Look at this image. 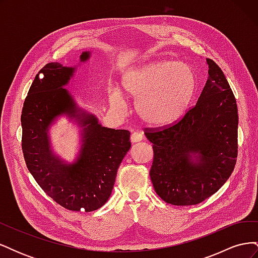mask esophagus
Segmentation results:
<instances>
[{"instance_id":"esophagus-1","label":"esophagus","mask_w":258,"mask_h":258,"mask_svg":"<svg viewBox=\"0 0 258 258\" xmlns=\"http://www.w3.org/2000/svg\"><path fill=\"white\" fill-rule=\"evenodd\" d=\"M130 140H131L132 143H138L140 141H142L143 136L140 134V132H134V134H132L131 137H130Z\"/></svg>"}]
</instances>
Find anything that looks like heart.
<instances>
[{"label":"heart","instance_id":"b5f03b06","mask_svg":"<svg viewBox=\"0 0 258 258\" xmlns=\"http://www.w3.org/2000/svg\"><path fill=\"white\" fill-rule=\"evenodd\" d=\"M123 90L137 101L136 110L146 124L163 127L177 121L195 97L197 80L192 69L177 61H154L132 69L122 77ZM113 107L123 111L118 90L110 93Z\"/></svg>","mask_w":258,"mask_h":258}]
</instances>
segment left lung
Masks as SVG:
<instances>
[{"mask_svg":"<svg viewBox=\"0 0 258 258\" xmlns=\"http://www.w3.org/2000/svg\"><path fill=\"white\" fill-rule=\"evenodd\" d=\"M207 63L209 79L196 105L173 124L144 130L153 143V186L170 205H198L212 196L237 161L236 98L221 68L212 59Z\"/></svg>","mask_w":258,"mask_h":258,"instance_id":"1","label":"left lung"}]
</instances>
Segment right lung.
Instances as JSON below:
<instances>
[{
	"instance_id": "add662e5",
	"label": "right lung",
	"mask_w": 258,
	"mask_h": 258,
	"mask_svg": "<svg viewBox=\"0 0 258 258\" xmlns=\"http://www.w3.org/2000/svg\"><path fill=\"white\" fill-rule=\"evenodd\" d=\"M89 57L85 51L81 61ZM74 71L50 62L35 76L22 107L21 146L30 173L52 200L68 210L91 212L111 196L117 170L131 147L130 132L102 127L95 115L79 110L63 88ZM62 113L83 127V144L73 164L62 162L50 148L48 128Z\"/></svg>"
}]
</instances>
